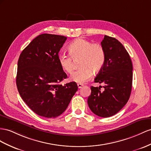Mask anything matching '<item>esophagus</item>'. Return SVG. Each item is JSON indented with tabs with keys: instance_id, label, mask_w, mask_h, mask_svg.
Here are the masks:
<instances>
[{
	"instance_id": "obj_1",
	"label": "esophagus",
	"mask_w": 151,
	"mask_h": 151,
	"mask_svg": "<svg viewBox=\"0 0 151 151\" xmlns=\"http://www.w3.org/2000/svg\"><path fill=\"white\" fill-rule=\"evenodd\" d=\"M77 86H78V87L79 88H82L83 86V85L82 84V83H78V85H77Z\"/></svg>"
}]
</instances>
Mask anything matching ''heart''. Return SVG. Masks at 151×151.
Masks as SVG:
<instances>
[{"instance_id":"1","label":"heart","mask_w":151,"mask_h":151,"mask_svg":"<svg viewBox=\"0 0 151 151\" xmlns=\"http://www.w3.org/2000/svg\"><path fill=\"white\" fill-rule=\"evenodd\" d=\"M69 55L60 53L58 60L62 69L68 73L73 71V60L79 59L78 70L72 73L70 78L77 83H84L90 79L93 71L97 73L103 67L105 52L101 45L94 43L85 39H77L71 42L68 48Z\"/></svg>"}]
</instances>
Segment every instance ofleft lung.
Segmentation results:
<instances>
[{"instance_id":"8db88e82","label":"left lung","mask_w":151,"mask_h":151,"mask_svg":"<svg viewBox=\"0 0 151 151\" xmlns=\"http://www.w3.org/2000/svg\"><path fill=\"white\" fill-rule=\"evenodd\" d=\"M105 52L103 67L94 82L104 83L91 87L87 103L91 110L101 117H111L121 110L130 97L133 81V65L126 48L114 37L105 36L101 42Z\"/></svg>"}]
</instances>
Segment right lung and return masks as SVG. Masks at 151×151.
Wrapping results in <instances>:
<instances>
[{"label": "right lung", "instance_id": "obj_1", "mask_svg": "<svg viewBox=\"0 0 151 151\" xmlns=\"http://www.w3.org/2000/svg\"><path fill=\"white\" fill-rule=\"evenodd\" d=\"M67 37L42 34L23 50L18 61L17 86L24 101L34 113L54 118L67 109L78 90L71 82L62 86L67 78L58 60Z\"/></svg>", "mask_w": 151, "mask_h": 151}]
</instances>
